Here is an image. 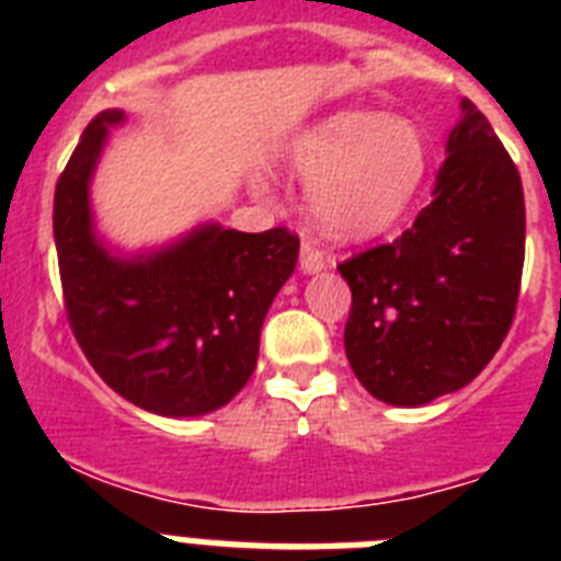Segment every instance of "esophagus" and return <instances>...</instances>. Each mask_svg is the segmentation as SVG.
I'll return each mask as SVG.
<instances>
[{
    "label": "esophagus",
    "mask_w": 561,
    "mask_h": 561,
    "mask_svg": "<svg viewBox=\"0 0 561 561\" xmlns=\"http://www.w3.org/2000/svg\"><path fill=\"white\" fill-rule=\"evenodd\" d=\"M325 266H331V257L323 250H317L311 238H304V247H300V270L306 275H314V272L325 270Z\"/></svg>",
    "instance_id": "obj_1"
}]
</instances>
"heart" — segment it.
<instances>
[{"instance_id":"1","label":"heart","mask_w":561,"mask_h":561,"mask_svg":"<svg viewBox=\"0 0 561 561\" xmlns=\"http://www.w3.org/2000/svg\"><path fill=\"white\" fill-rule=\"evenodd\" d=\"M280 162L311 182L309 207L320 230L359 238L388 227L415 199L430 148L408 117L345 108L297 131Z\"/></svg>"}]
</instances>
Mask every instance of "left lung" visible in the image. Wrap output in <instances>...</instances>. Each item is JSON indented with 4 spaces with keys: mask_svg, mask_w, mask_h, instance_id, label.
I'll return each mask as SVG.
<instances>
[{
    "mask_svg": "<svg viewBox=\"0 0 561 561\" xmlns=\"http://www.w3.org/2000/svg\"><path fill=\"white\" fill-rule=\"evenodd\" d=\"M523 261L519 171L463 98L433 202L396 241L336 266L351 286L345 354L362 388L419 408L469 385L512 329Z\"/></svg>",
    "mask_w": 561,
    "mask_h": 561,
    "instance_id": "left-lung-1",
    "label": "left lung"
}]
</instances>
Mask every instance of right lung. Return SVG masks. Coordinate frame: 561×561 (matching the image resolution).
<instances>
[{"label": "right lung", "instance_id": "add662e5", "mask_svg": "<svg viewBox=\"0 0 561 561\" xmlns=\"http://www.w3.org/2000/svg\"><path fill=\"white\" fill-rule=\"evenodd\" d=\"M123 112L89 123L58 176L53 232L64 309L114 393L157 415H205L250 381L261 325L297 264L300 238L205 225L151 255L114 257L95 238L89 180Z\"/></svg>", "mask_w": 561, "mask_h": 561}]
</instances>
